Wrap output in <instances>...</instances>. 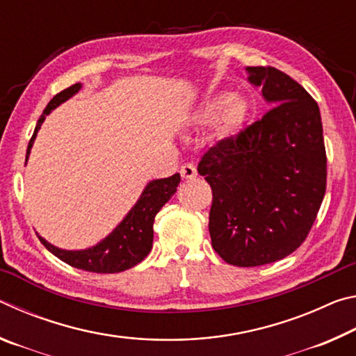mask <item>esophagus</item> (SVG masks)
Instances as JSON below:
<instances>
[{"label":"esophagus","instance_id":"esophagus-1","mask_svg":"<svg viewBox=\"0 0 356 356\" xmlns=\"http://www.w3.org/2000/svg\"><path fill=\"white\" fill-rule=\"evenodd\" d=\"M196 166L191 165V163H185L182 168H180V176L184 179H193L196 177Z\"/></svg>","mask_w":356,"mask_h":356}]
</instances>
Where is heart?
<instances>
[{
	"instance_id": "b5f03b06",
	"label": "heart",
	"mask_w": 356,
	"mask_h": 356,
	"mask_svg": "<svg viewBox=\"0 0 356 356\" xmlns=\"http://www.w3.org/2000/svg\"><path fill=\"white\" fill-rule=\"evenodd\" d=\"M250 114V102L229 91H220L207 95L197 110L193 113V122L207 127L218 120L216 135L221 140H229L238 135Z\"/></svg>"
}]
</instances>
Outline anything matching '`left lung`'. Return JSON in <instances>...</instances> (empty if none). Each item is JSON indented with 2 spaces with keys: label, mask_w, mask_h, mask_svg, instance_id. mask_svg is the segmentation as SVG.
<instances>
[{
  "label": "left lung",
  "mask_w": 356,
  "mask_h": 356,
  "mask_svg": "<svg viewBox=\"0 0 356 356\" xmlns=\"http://www.w3.org/2000/svg\"><path fill=\"white\" fill-rule=\"evenodd\" d=\"M272 108L210 147L197 172L212 186L213 250L236 267L284 259L308 237L327 190L317 102L275 67H246Z\"/></svg>",
  "instance_id": "obj_1"
}]
</instances>
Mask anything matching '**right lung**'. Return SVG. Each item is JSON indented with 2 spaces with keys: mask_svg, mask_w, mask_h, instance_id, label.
I'll list each match as a JSON object with an SVG mask.
<instances>
[{
  "mask_svg": "<svg viewBox=\"0 0 356 356\" xmlns=\"http://www.w3.org/2000/svg\"><path fill=\"white\" fill-rule=\"evenodd\" d=\"M81 89V83L72 84L70 88L64 89L50 100V104L42 113L38 120L34 134L29 140L26 150V161L31 147L34 144L35 136L40 129L42 122L56 106L69 100L72 95L76 94ZM25 161V163H26ZM180 182L179 174H174L166 179L150 180L146 188L141 193L140 200L131 207L130 212L125 215V218L119 222L116 229L106 236L102 242L86 250L69 251L61 250L58 246L48 243L44 237H39L42 245L55 254L63 262L72 265L75 268L86 270L94 273H119L124 270H129L140 264L144 257L152 250L154 240V221L155 215L160 212V209L171 200V196L176 193L177 185Z\"/></svg>",
  "mask_w": 356,
  "mask_h": 356,
  "instance_id": "right-lung-1",
  "label": "right lung"
}]
</instances>
